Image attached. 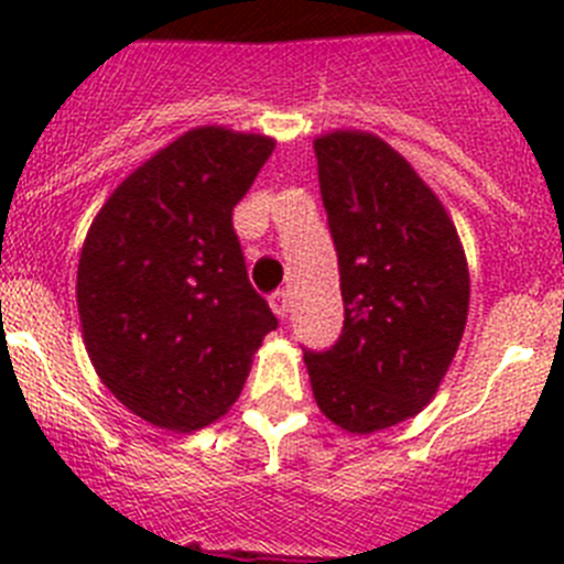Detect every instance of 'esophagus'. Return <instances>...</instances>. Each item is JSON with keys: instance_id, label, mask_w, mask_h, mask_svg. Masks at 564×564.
I'll return each mask as SVG.
<instances>
[{"instance_id": "34e87169", "label": "esophagus", "mask_w": 564, "mask_h": 564, "mask_svg": "<svg viewBox=\"0 0 564 564\" xmlns=\"http://www.w3.org/2000/svg\"><path fill=\"white\" fill-rule=\"evenodd\" d=\"M271 307L279 318H285L288 313H291V293L288 291L271 293Z\"/></svg>"}]
</instances>
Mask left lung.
Instances as JSON below:
<instances>
[{"label":"left lung","instance_id":"8db88e82","mask_svg":"<svg viewBox=\"0 0 564 564\" xmlns=\"http://www.w3.org/2000/svg\"><path fill=\"white\" fill-rule=\"evenodd\" d=\"M313 149L344 327L330 350H305V364L318 410L370 435L435 398L466 330V253L437 194L378 134L338 129Z\"/></svg>","mask_w":564,"mask_h":564}]
</instances>
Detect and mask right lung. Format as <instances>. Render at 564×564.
Segmentation results:
<instances>
[{
  "mask_svg": "<svg viewBox=\"0 0 564 564\" xmlns=\"http://www.w3.org/2000/svg\"><path fill=\"white\" fill-rule=\"evenodd\" d=\"M273 138L197 127L109 194L78 259V316L98 378L152 426L231 410L276 316L248 282L231 212Z\"/></svg>",
  "mask_w": 564,
  "mask_h": 564,
  "instance_id": "right-lung-1",
  "label": "right lung"
}]
</instances>
